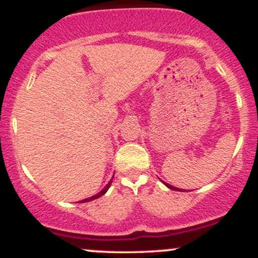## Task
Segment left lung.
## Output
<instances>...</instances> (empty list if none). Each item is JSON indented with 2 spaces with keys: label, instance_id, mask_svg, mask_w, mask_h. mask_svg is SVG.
Masks as SVG:
<instances>
[{
  "label": "left lung",
  "instance_id": "1",
  "mask_svg": "<svg viewBox=\"0 0 258 258\" xmlns=\"http://www.w3.org/2000/svg\"><path fill=\"white\" fill-rule=\"evenodd\" d=\"M165 183V182H164ZM166 186H168L169 188H171V189H174V191H181V188H177V187H174V186H171V185H169V183H165ZM186 191H187V189H186Z\"/></svg>",
  "mask_w": 258,
  "mask_h": 258
}]
</instances>
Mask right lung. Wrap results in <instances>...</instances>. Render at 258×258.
I'll list each match as a JSON object with an SVG mask.
<instances>
[{"label": "right lung", "mask_w": 258, "mask_h": 258, "mask_svg": "<svg viewBox=\"0 0 258 258\" xmlns=\"http://www.w3.org/2000/svg\"><path fill=\"white\" fill-rule=\"evenodd\" d=\"M112 181V180H111ZM111 181H110L109 183H107V185L105 186V187H104L103 189H101L100 192H99V194H97V195H94V196H92V197H89V198H86V200H83V201H81V202H89V201H93V200H95V198H99V197H101L103 196L104 194H105V192L107 191V189H109V187H110V185H111Z\"/></svg>", "instance_id": "right-lung-1"}]
</instances>
